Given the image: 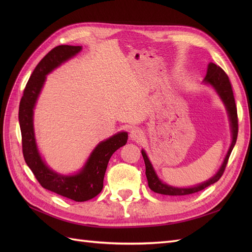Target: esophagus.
I'll list each match as a JSON object with an SVG mask.
<instances>
[{
  "label": "esophagus",
  "mask_w": 252,
  "mask_h": 252,
  "mask_svg": "<svg viewBox=\"0 0 252 252\" xmlns=\"http://www.w3.org/2000/svg\"><path fill=\"white\" fill-rule=\"evenodd\" d=\"M130 138L133 141H141L143 139V131L139 128H134L130 131Z\"/></svg>",
  "instance_id": "esophagus-1"
}]
</instances>
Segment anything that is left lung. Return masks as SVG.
I'll return each instance as SVG.
<instances>
[{"label":"left lung","instance_id":"1","mask_svg":"<svg viewBox=\"0 0 252 252\" xmlns=\"http://www.w3.org/2000/svg\"><path fill=\"white\" fill-rule=\"evenodd\" d=\"M204 83L215 88L217 94L220 97V100L223 101L225 107L227 109V112H228V117H229L231 132H232V142H231V145L229 147V150H228L227 155L225 157L224 162H223L222 166H220L219 171L208 181H206V182L202 183V184H199V185L193 186V187L178 188V187H172L170 185H167L158 179V177L154 169V167H152V165L149 161L146 152H145V150H142V156H143L144 162H145V167H146V172L145 173H146L148 186L152 190V191H155L159 194L172 195V196L188 195L191 193L199 192V191H201V190L205 189L206 187L215 184V183L218 182L224 173L226 165L228 163V158H229L231 151L234 147L236 138H238V131H239L238 111H236V105H235L234 96H233V91H232V87H231V83L229 81V78H228V75L226 74V72L220 66L213 64V63H209V65H208L207 73H206Z\"/></svg>","mask_w":252,"mask_h":252}]
</instances>
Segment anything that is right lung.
I'll return each instance as SVG.
<instances>
[{
  "label": "right lung",
  "mask_w": 252,
  "mask_h": 252,
  "mask_svg": "<svg viewBox=\"0 0 252 252\" xmlns=\"http://www.w3.org/2000/svg\"><path fill=\"white\" fill-rule=\"evenodd\" d=\"M82 50V46L60 45L50 50L36 65L26 84L19 107L22 149L25 162L41 186L73 200L85 202L102 191L106 168L113 152L127 143V132H119L101 142L91 152L83 168L75 174L63 175L51 170L37 150L33 130V108L46 75Z\"/></svg>",
  "instance_id": "right-lung-1"
}]
</instances>
